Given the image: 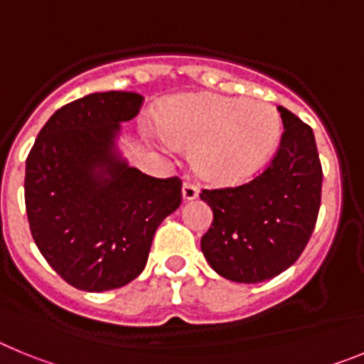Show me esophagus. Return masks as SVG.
Returning a JSON list of instances; mask_svg holds the SVG:
<instances>
[{
  "mask_svg": "<svg viewBox=\"0 0 364 364\" xmlns=\"http://www.w3.org/2000/svg\"><path fill=\"white\" fill-rule=\"evenodd\" d=\"M182 197H184V200H195L198 197V186L193 184V182H186L182 186Z\"/></svg>",
  "mask_w": 364,
  "mask_h": 364,
  "instance_id": "34e87169",
  "label": "esophagus"
}]
</instances>
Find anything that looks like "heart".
<instances>
[{"label": "heart", "instance_id": "obj_1", "mask_svg": "<svg viewBox=\"0 0 364 364\" xmlns=\"http://www.w3.org/2000/svg\"><path fill=\"white\" fill-rule=\"evenodd\" d=\"M160 127L171 140L195 147L205 178L242 182L259 173L281 140V114L268 102L198 95L164 107Z\"/></svg>", "mask_w": 364, "mask_h": 364}]
</instances>
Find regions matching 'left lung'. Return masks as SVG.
<instances>
[{
  "label": "left lung",
  "instance_id": "8db88e82",
  "mask_svg": "<svg viewBox=\"0 0 364 364\" xmlns=\"http://www.w3.org/2000/svg\"><path fill=\"white\" fill-rule=\"evenodd\" d=\"M281 142L268 166L239 186L202 189L213 224L200 240L211 268L255 284L290 268L304 252L321 208L323 167L314 131L279 105Z\"/></svg>",
  "mask_w": 364,
  "mask_h": 364
}]
</instances>
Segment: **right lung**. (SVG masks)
I'll return each instance as SVG.
<instances>
[{
  "instance_id": "1",
  "label": "right lung",
  "mask_w": 364,
  "mask_h": 364,
  "mask_svg": "<svg viewBox=\"0 0 364 364\" xmlns=\"http://www.w3.org/2000/svg\"><path fill=\"white\" fill-rule=\"evenodd\" d=\"M136 92H92L58 109L27 156L32 239L54 272L85 291L122 288L146 268L160 222L182 204L180 176L154 178L112 154L140 112Z\"/></svg>"
}]
</instances>
